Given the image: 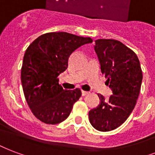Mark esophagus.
Wrapping results in <instances>:
<instances>
[{"label": "esophagus", "instance_id": "esophagus-1", "mask_svg": "<svg viewBox=\"0 0 155 155\" xmlns=\"http://www.w3.org/2000/svg\"><path fill=\"white\" fill-rule=\"evenodd\" d=\"M88 94H89V92H88V91H82V95H83V96L88 95Z\"/></svg>", "mask_w": 155, "mask_h": 155}]
</instances>
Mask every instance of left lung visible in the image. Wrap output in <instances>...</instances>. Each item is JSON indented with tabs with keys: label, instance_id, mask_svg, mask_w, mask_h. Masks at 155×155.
<instances>
[{
	"label": "left lung",
	"instance_id": "8db88e82",
	"mask_svg": "<svg viewBox=\"0 0 155 155\" xmlns=\"http://www.w3.org/2000/svg\"><path fill=\"white\" fill-rule=\"evenodd\" d=\"M95 42L101 73L113 95L105 100L98 94L100 104L89 111V121L96 130L109 131L121 126L132 112L140 91L142 71L136 53L119 41L98 39Z\"/></svg>",
	"mask_w": 155,
	"mask_h": 155
}]
</instances>
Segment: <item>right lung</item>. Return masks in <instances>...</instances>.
Segmentation results:
<instances>
[{
    "label": "right lung",
    "mask_w": 155,
    "mask_h": 155,
    "mask_svg": "<svg viewBox=\"0 0 155 155\" xmlns=\"http://www.w3.org/2000/svg\"><path fill=\"white\" fill-rule=\"evenodd\" d=\"M92 42L90 38L68 32H49L33 41L26 50L21 68L24 96L35 117L46 124H57L69 116L81 90H64L58 76L68 68L73 51Z\"/></svg>",
    "instance_id": "add662e5"
}]
</instances>
